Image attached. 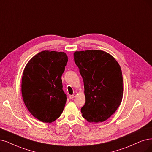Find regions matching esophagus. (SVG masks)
Returning <instances> with one entry per match:
<instances>
[{
    "label": "esophagus",
    "instance_id": "1",
    "mask_svg": "<svg viewBox=\"0 0 152 152\" xmlns=\"http://www.w3.org/2000/svg\"><path fill=\"white\" fill-rule=\"evenodd\" d=\"M76 96V94H73L72 95H69V99H73Z\"/></svg>",
    "mask_w": 152,
    "mask_h": 152
}]
</instances>
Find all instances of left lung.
<instances>
[{
    "instance_id": "1",
    "label": "left lung",
    "mask_w": 152,
    "mask_h": 152,
    "mask_svg": "<svg viewBox=\"0 0 152 152\" xmlns=\"http://www.w3.org/2000/svg\"><path fill=\"white\" fill-rule=\"evenodd\" d=\"M74 59L84 82L86 102L81 109L83 117L89 122H103L121 103V67L113 56L103 50L76 51Z\"/></svg>"
}]
</instances>
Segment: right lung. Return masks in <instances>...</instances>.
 I'll use <instances>...</instances> for the list:
<instances>
[{"mask_svg": "<svg viewBox=\"0 0 152 152\" xmlns=\"http://www.w3.org/2000/svg\"><path fill=\"white\" fill-rule=\"evenodd\" d=\"M67 63L63 52L43 50L26 66L22 78V96L36 118L52 123L61 116L66 102L61 76Z\"/></svg>", "mask_w": 152, "mask_h": 152, "instance_id": "obj_1", "label": "right lung"}]
</instances>
